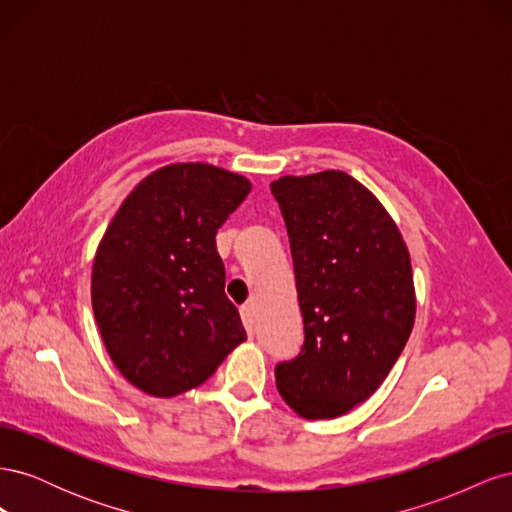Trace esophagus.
Listing matches in <instances>:
<instances>
[{
  "label": "esophagus",
  "mask_w": 512,
  "mask_h": 512,
  "mask_svg": "<svg viewBox=\"0 0 512 512\" xmlns=\"http://www.w3.org/2000/svg\"><path fill=\"white\" fill-rule=\"evenodd\" d=\"M241 318H243V324L247 333H250V337H254V314H252V305L247 303L241 307Z\"/></svg>",
  "instance_id": "34e87169"
}]
</instances>
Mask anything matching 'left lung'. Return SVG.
Here are the masks:
<instances>
[{
    "label": "left lung",
    "mask_w": 512,
    "mask_h": 512,
    "mask_svg": "<svg viewBox=\"0 0 512 512\" xmlns=\"http://www.w3.org/2000/svg\"><path fill=\"white\" fill-rule=\"evenodd\" d=\"M294 262L305 344L275 367L286 404L303 418H335L374 395L414 327L408 245L363 183L322 170L271 183Z\"/></svg>",
    "instance_id": "obj_1"
}]
</instances>
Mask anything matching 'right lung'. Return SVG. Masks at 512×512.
<instances>
[{"label":"right lung","mask_w":512,"mask_h":512,"mask_svg":"<svg viewBox=\"0 0 512 512\" xmlns=\"http://www.w3.org/2000/svg\"><path fill=\"white\" fill-rule=\"evenodd\" d=\"M252 183L205 162L153 170L96 250L91 305L108 356L136 389L175 397L213 376L247 335L215 247Z\"/></svg>","instance_id":"obj_1"}]
</instances>
